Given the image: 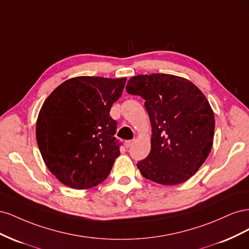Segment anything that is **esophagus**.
I'll use <instances>...</instances> for the list:
<instances>
[{"mask_svg": "<svg viewBox=\"0 0 249 249\" xmlns=\"http://www.w3.org/2000/svg\"><path fill=\"white\" fill-rule=\"evenodd\" d=\"M134 141H135V140H126V141L124 142V144H125V146H126V147H130L131 145H133Z\"/></svg>", "mask_w": 249, "mask_h": 249, "instance_id": "1", "label": "esophagus"}]
</instances>
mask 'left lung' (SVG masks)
<instances>
[{
	"label": "left lung",
	"mask_w": 249,
	"mask_h": 249,
	"mask_svg": "<svg viewBox=\"0 0 249 249\" xmlns=\"http://www.w3.org/2000/svg\"><path fill=\"white\" fill-rule=\"evenodd\" d=\"M126 91L144 99L152 124L149 155L137 163L141 175L165 186L186 182L213 145L215 117L207 97L191 81L168 73L135 76Z\"/></svg>",
	"instance_id": "8db88e82"
}]
</instances>
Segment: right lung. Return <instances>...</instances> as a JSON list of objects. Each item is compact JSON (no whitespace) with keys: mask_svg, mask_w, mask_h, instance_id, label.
<instances>
[{"mask_svg":"<svg viewBox=\"0 0 249 249\" xmlns=\"http://www.w3.org/2000/svg\"><path fill=\"white\" fill-rule=\"evenodd\" d=\"M125 81L71 78L44 101L36 122L37 144L47 167L63 185L89 189L109 176L120 155L116 122L109 113Z\"/></svg>","mask_w":249,"mask_h":249,"instance_id":"right-lung-1","label":"right lung"}]
</instances>
